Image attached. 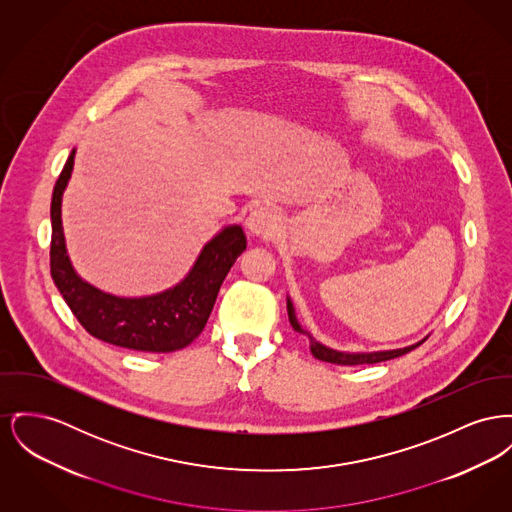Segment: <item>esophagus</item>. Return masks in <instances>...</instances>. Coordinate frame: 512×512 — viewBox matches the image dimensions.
I'll return each instance as SVG.
<instances>
[{"label":"esophagus","mask_w":512,"mask_h":512,"mask_svg":"<svg viewBox=\"0 0 512 512\" xmlns=\"http://www.w3.org/2000/svg\"><path fill=\"white\" fill-rule=\"evenodd\" d=\"M245 226H247L249 234H253V236L272 238L280 228V218L269 207H257L247 216Z\"/></svg>","instance_id":"esophagus-1"}]
</instances>
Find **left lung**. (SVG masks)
I'll use <instances>...</instances> for the list:
<instances>
[{
    "label": "left lung",
    "instance_id": "8db88e82",
    "mask_svg": "<svg viewBox=\"0 0 512 512\" xmlns=\"http://www.w3.org/2000/svg\"><path fill=\"white\" fill-rule=\"evenodd\" d=\"M286 307H288V319L290 325L294 327V331L300 332L303 336H307L309 340V350L311 354L321 361H329V363H336V365H363V363H379V361L392 360L398 356H404L406 352H410L412 348L420 346L421 342L425 340H418L416 344L404 346V348H394V350H377V352H344V350H334L331 346H325L323 342H319L311 332L301 327L296 315V307L294 301L290 300V296H286Z\"/></svg>",
    "mask_w": 512,
    "mask_h": 512
}]
</instances>
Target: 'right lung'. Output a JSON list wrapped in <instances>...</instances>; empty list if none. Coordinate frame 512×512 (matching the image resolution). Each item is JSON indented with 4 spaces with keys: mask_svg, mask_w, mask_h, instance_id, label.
<instances>
[{
    "mask_svg": "<svg viewBox=\"0 0 512 512\" xmlns=\"http://www.w3.org/2000/svg\"><path fill=\"white\" fill-rule=\"evenodd\" d=\"M75 149L69 154L52 195V278L77 321L94 338L139 352H176L205 329L226 274L245 251L240 224L222 226L203 245L191 269L174 286L149 296H116L87 282L67 253L61 203L73 174Z\"/></svg>",
    "mask_w": 512,
    "mask_h": 512,
    "instance_id": "add662e5",
    "label": "right lung"
}]
</instances>
